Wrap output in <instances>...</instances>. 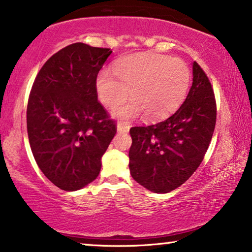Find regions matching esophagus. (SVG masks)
Here are the masks:
<instances>
[{
    "label": "esophagus",
    "instance_id": "esophagus-1",
    "mask_svg": "<svg viewBox=\"0 0 252 252\" xmlns=\"http://www.w3.org/2000/svg\"><path fill=\"white\" fill-rule=\"evenodd\" d=\"M130 130V126L125 122H119L118 123V131L119 132H127Z\"/></svg>",
    "mask_w": 252,
    "mask_h": 252
}]
</instances>
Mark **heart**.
<instances>
[{
	"label": "heart",
	"instance_id": "1",
	"mask_svg": "<svg viewBox=\"0 0 252 252\" xmlns=\"http://www.w3.org/2000/svg\"><path fill=\"white\" fill-rule=\"evenodd\" d=\"M113 73L103 69L97 74L96 90L100 102L115 107L130 93L132 102L114 111L120 119L141 113L147 120L166 118L185 100L191 71L181 59L156 53H137L119 59Z\"/></svg>",
	"mask_w": 252,
	"mask_h": 252
}]
</instances>
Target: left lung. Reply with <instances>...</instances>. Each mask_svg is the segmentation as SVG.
Returning <instances> with one entry per match:
<instances>
[{"instance_id":"1","label":"left lung","mask_w":252,"mask_h":252,"mask_svg":"<svg viewBox=\"0 0 252 252\" xmlns=\"http://www.w3.org/2000/svg\"><path fill=\"white\" fill-rule=\"evenodd\" d=\"M215 94L207 74L193 62L187 98L170 118L132 126L130 173L146 189L166 193L183 185L204 159L216 125Z\"/></svg>"}]
</instances>
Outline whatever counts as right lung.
Masks as SVG:
<instances>
[{"label":"right lung","instance_id":"add662e5","mask_svg":"<svg viewBox=\"0 0 252 252\" xmlns=\"http://www.w3.org/2000/svg\"><path fill=\"white\" fill-rule=\"evenodd\" d=\"M111 48L74 43L37 73L27 105L32 155L61 190H79L99 174L100 158L116 133L115 120L97 98L96 78Z\"/></svg>","mask_w":252,"mask_h":252}]
</instances>
